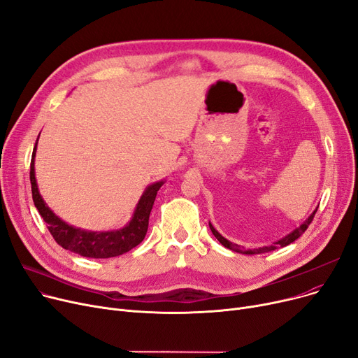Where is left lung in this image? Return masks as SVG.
I'll use <instances>...</instances> for the list:
<instances>
[{"label":"left lung","instance_id":"obj_1","mask_svg":"<svg viewBox=\"0 0 358 358\" xmlns=\"http://www.w3.org/2000/svg\"><path fill=\"white\" fill-rule=\"evenodd\" d=\"M317 210V209H316ZM316 210L302 223L300 224L299 228H296L293 232H290L289 235H286L285 238H281L280 241H277V242H274L273 245H270V247H262V248H258V250H243V248H241L239 245H236V243H232L231 241H228L227 238H223L213 227H212V223H209V227H210V231H212V234L215 235V238L222 243V245L224 247V248H229V250H232V251H235V252H239V254H262V252H268V251H274V250H277L278 247H287L289 243H292V242H294L300 235H302L306 229H308V227L309 224L312 223V220H313V216H315V213H316Z\"/></svg>","mask_w":358,"mask_h":358}]
</instances>
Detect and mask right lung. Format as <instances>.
Instances as JSON below:
<instances>
[{
	"mask_svg": "<svg viewBox=\"0 0 358 358\" xmlns=\"http://www.w3.org/2000/svg\"><path fill=\"white\" fill-rule=\"evenodd\" d=\"M39 139V138H37ZM37 146V143H36ZM36 146L33 149L31 162H30V182H31V194L36 209L39 210L41 216L48 224V229L53 239L59 245L71 252L80 254L88 258H110L122 255L143 241L148 224L149 215L152 210V206L157 197L158 190L164 181H158L146 187L143 192L134 216L124 228L110 232H92L84 231L80 228H73L71 224L65 223L62 219L56 216L43 201L37 182L34 178V157H36Z\"/></svg>",
	"mask_w": 358,
	"mask_h": 358,
	"instance_id": "add662e5",
	"label": "right lung"
}]
</instances>
